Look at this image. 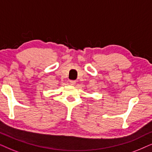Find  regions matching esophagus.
Segmentation results:
<instances>
[{"instance_id":"1","label":"esophagus","mask_w":152,"mask_h":152,"mask_svg":"<svg viewBox=\"0 0 152 152\" xmlns=\"http://www.w3.org/2000/svg\"><path fill=\"white\" fill-rule=\"evenodd\" d=\"M69 82H70V84L72 85V86H74V85L76 84V80H70Z\"/></svg>"}]
</instances>
